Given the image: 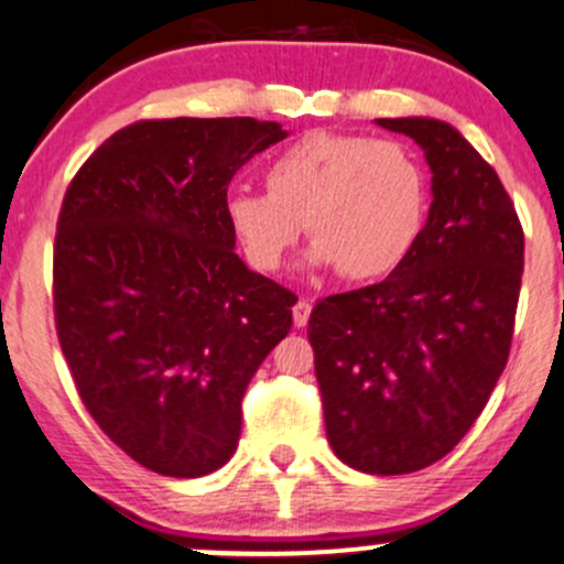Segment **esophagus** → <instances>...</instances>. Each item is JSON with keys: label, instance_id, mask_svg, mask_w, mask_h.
<instances>
[{"label": "esophagus", "instance_id": "esophagus-1", "mask_svg": "<svg viewBox=\"0 0 564 564\" xmlns=\"http://www.w3.org/2000/svg\"><path fill=\"white\" fill-rule=\"evenodd\" d=\"M311 311L313 305L307 300H300L296 305L292 307V315H294V326H305L307 318H311Z\"/></svg>", "mask_w": 564, "mask_h": 564}]
</instances>
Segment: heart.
<instances>
[{
    "label": "heart",
    "instance_id": "obj_1",
    "mask_svg": "<svg viewBox=\"0 0 564 564\" xmlns=\"http://www.w3.org/2000/svg\"><path fill=\"white\" fill-rule=\"evenodd\" d=\"M264 189L227 200V225L253 268H281L305 225L313 262L345 281L391 275L420 240L431 200L410 147L343 131H311L278 152Z\"/></svg>",
    "mask_w": 564,
    "mask_h": 564
}]
</instances>
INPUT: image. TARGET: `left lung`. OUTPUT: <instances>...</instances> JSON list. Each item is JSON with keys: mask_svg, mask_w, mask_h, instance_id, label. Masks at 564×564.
Returning a JSON list of instances; mask_svg holds the SVG:
<instances>
[{"mask_svg": "<svg viewBox=\"0 0 564 564\" xmlns=\"http://www.w3.org/2000/svg\"><path fill=\"white\" fill-rule=\"evenodd\" d=\"M425 150L433 203L386 281L307 321L334 455L364 474L429 468L466 436L509 361L524 232L498 173L453 126L377 120Z\"/></svg>", "mask_w": 564, "mask_h": 564, "instance_id": "8db88e82", "label": "left lung"}]
</instances>
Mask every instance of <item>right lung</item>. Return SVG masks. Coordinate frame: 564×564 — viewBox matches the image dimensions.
Segmentation results:
<instances>
[{
  "mask_svg": "<svg viewBox=\"0 0 564 564\" xmlns=\"http://www.w3.org/2000/svg\"><path fill=\"white\" fill-rule=\"evenodd\" d=\"M286 139L253 117L139 120L74 173L53 313L85 410L154 474L195 479L238 447L240 401L292 329L296 294L235 253L227 184Z\"/></svg>",
  "mask_w": 564,
  "mask_h": 564,
  "instance_id": "right-lung-1",
  "label": "right lung"
}]
</instances>
